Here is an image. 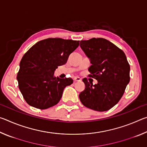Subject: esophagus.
<instances>
[{"instance_id": "obj_1", "label": "esophagus", "mask_w": 147, "mask_h": 147, "mask_svg": "<svg viewBox=\"0 0 147 147\" xmlns=\"http://www.w3.org/2000/svg\"><path fill=\"white\" fill-rule=\"evenodd\" d=\"M74 80L75 82H80L81 81V78H79V77H75V78H74Z\"/></svg>"}]
</instances>
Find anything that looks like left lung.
I'll use <instances>...</instances> for the list:
<instances>
[{
	"mask_svg": "<svg viewBox=\"0 0 147 147\" xmlns=\"http://www.w3.org/2000/svg\"><path fill=\"white\" fill-rule=\"evenodd\" d=\"M81 49L90 60L89 76L96 84L82 81L86 88L79 94L84 106L98 111H105L118 103L130 82V65L124 52L104 38L82 40Z\"/></svg>",
	"mask_w": 147,
	"mask_h": 147,
	"instance_id": "left-lung-1",
	"label": "left lung"
}]
</instances>
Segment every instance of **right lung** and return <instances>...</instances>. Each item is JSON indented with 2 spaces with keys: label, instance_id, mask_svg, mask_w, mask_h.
<instances>
[{
  "label": "right lung",
  "instance_id": "obj_1",
  "mask_svg": "<svg viewBox=\"0 0 147 147\" xmlns=\"http://www.w3.org/2000/svg\"><path fill=\"white\" fill-rule=\"evenodd\" d=\"M79 41L48 38L32 46L21 59L17 80L24 100L30 106L45 109L59 102L71 78L54 76L58 66L65 64Z\"/></svg>",
  "mask_w": 147,
  "mask_h": 147
}]
</instances>
